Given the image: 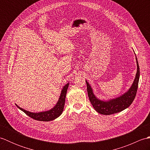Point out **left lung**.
Here are the masks:
<instances>
[{
  "label": "left lung",
  "instance_id": "8db88e82",
  "mask_svg": "<svg viewBox=\"0 0 150 150\" xmlns=\"http://www.w3.org/2000/svg\"><path fill=\"white\" fill-rule=\"evenodd\" d=\"M136 62L137 70L134 81H133L131 87L129 88V90L123 95H120V97L112 98V99H108L107 100H100L99 98H97V97L94 95L93 89L91 88V86L88 83V82L86 80L89 99H90V103L94 108V109L98 113L106 115L117 113L126 109L132 104L136 96L140 77L139 66L137 57Z\"/></svg>",
  "mask_w": 150,
  "mask_h": 150
}]
</instances>
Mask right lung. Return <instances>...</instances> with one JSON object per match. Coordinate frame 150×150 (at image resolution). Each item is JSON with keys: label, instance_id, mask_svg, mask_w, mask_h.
I'll return each mask as SVG.
<instances>
[{"label": "right lung", "instance_id": "obj_1", "mask_svg": "<svg viewBox=\"0 0 150 150\" xmlns=\"http://www.w3.org/2000/svg\"><path fill=\"white\" fill-rule=\"evenodd\" d=\"M68 86H69V82H68V83H67L63 87L62 90L61 91V93H60V97L59 98V100L57 101L55 106L53 108H52V109H50V110L42 111V112H39V113H33V112H30V111H28L27 110L22 109V108L17 106V104H16V106H17V108H19L21 111H22L23 112L26 113L27 115L30 117L31 118H32V119L35 120H39V121L53 120L54 119H57V117H59L62 113L64 107L66 93H67V90H68Z\"/></svg>", "mask_w": 150, "mask_h": 150}]
</instances>
